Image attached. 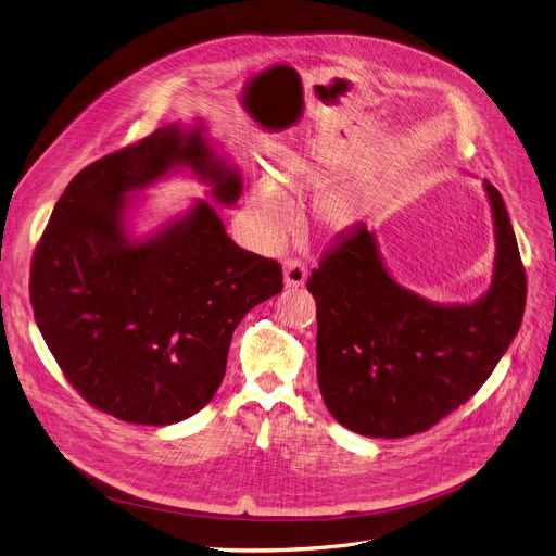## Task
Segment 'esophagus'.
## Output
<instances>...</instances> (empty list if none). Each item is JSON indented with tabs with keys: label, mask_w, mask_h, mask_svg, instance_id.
I'll use <instances>...</instances> for the list:
<instances>
[{
	"label": "esophagus",
	"mask_w": 556,
	"mask_h": 556,
	"mask_svg": "<svg viewBox=\"0 0 556 556\" xmlns=\"http://www.w3.org/2000/svg\"><path fill=\"white\" fill-rule=\"evenodd\" d=\"M282 271H285V287H289V289L303 287L307 280V267L301 263L299 257H287L282 263Z\"/></svg>",
	"instance_id": "1"
}]
</instances>
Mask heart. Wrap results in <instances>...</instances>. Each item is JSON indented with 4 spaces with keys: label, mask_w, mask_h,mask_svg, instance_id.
<instances>
[{
    "label": "heart",
    "mask_w": 556,
    "mask_h": 556,
    "mask_svg": "<svg viewBox=\"0 0 556 556\" xmlns=\"http://www.w3.org/2000/svg\"><path fill=\"white\" fill-rule=\"evenodd\" d=\"M249 219L257 242L265 247H280L296 228V213L271 179L260 181L253 190Z\"/></svg>",
    "instance_id": "obj_1"
}]
</instances>
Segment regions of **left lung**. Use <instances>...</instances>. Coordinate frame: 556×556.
Listing matches in <instances>:
<instances>
[{
  "instance_id": "obj_1",
  "label": "left lung",
  "mask_w": 556,
  "mask_h": 556,
  "mask_svg": "<svg viewBox=\"0 0 556 556\" xmlns=\"http://www.w3.org/2000/svg\"><path fill=\"white\" fill-rule=\"evenodd\" d=\"M496 224L492 289L473 305L440 307L383 269L366 224L320 257L316 301L318 388L345 429L406 438L467 404L498 366L526 312L528 280L501 192L484 181Z\"/></svg>"
}]
</instances>
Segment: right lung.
I'll return each mask as SVG.
<instances>
[{
  "label": "right lung",
  "mask_w": 556,
  "mask_h": 556,
  "mask_svg": "<svg viewBox=\"0 0 556 556\" xmlns=\"http://www.w3.org/2000/svg\"><path fill=\"white\" fill-rule=\"evenodd\" d=\"M177 163L219 202L240 198L198 129L161 127L72 179L30 260L33 316L64 379L96 410L148 427L213 400L238 323L282 291L276 260L240 249L206 202L148 242L125 238V192Z\"/></svg>",
  "instance_id": "obj_1"
}]
</instances>
